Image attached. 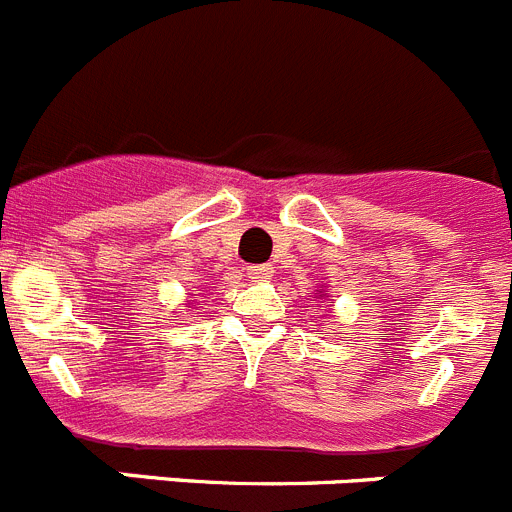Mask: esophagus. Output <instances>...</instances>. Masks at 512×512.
I'll use <instances>...</instances> for the list:
<instances>
[{
	"mask_svg": "<svg viewBox=\"0 0 512 512\" xmlns=\"http://www.w3.org/2000/svg\"><path fill=\"white\" fill-rule=\"evenodd\" d=\"M247 278L270 280L273 278V265H247Z\"/></svg>",
	"mask_w": 512,
	"mask_h": 512,
	"instance_id": "1",
	"label": "esophagus"
}]
</instances>
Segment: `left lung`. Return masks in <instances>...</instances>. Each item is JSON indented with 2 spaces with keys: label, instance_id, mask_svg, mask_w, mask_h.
Segmentation results:
<instances>
[{
  "label": "left lung",
  "instance_id": "1",
  "mask_svg": "<svg viewBox=\"0 0 512 512\" xmlns=\"http://www.w3.org/2000/svg\"><path fill=\"white\" fill-rule=\"evenodd\" d=\"M324 288H326V285H324ZM324 288H321L319 293H321V298H326V301H329V296H326V290H324Z\"/></svg>",
  "mask_w": 512,
  "mask_h": 512
}]
</instances>
